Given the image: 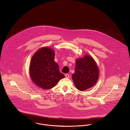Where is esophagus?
<instances>
[{
	"label": "esophagus",
	"instance_id": "34e87169",
	"mask_svg": "<svg viewBox=\"0 0 130 130\" xmlns=\"http://www.w3.org/2000/svg\"><path fill=\"white\" fill-rule=\"evenodd\" d=\"M65 77H66V78H69V77H70V75H69V74H65Z\"/></svg>",
	"mask_w": 130,
	"mask_h": 130
}]
</instances>
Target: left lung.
<instances>
[{
    "instance_id": "left-lung-1",
    "label": "left lung",
    "mask_w": 130,
    "mask_h": 130,
    "mask_svg": "<svg viewBox=\"0 0 130 130\" xmlns=\"http://www.w3.org/2000/svg\"><path fill=\"white\" fill-rule=\"evenodd\" d=\"M75 64L72 78L76 88L82 91L93 86L99 79V72L93 57L87 55L77 59Z\"/></svg>"
}]
</instances>
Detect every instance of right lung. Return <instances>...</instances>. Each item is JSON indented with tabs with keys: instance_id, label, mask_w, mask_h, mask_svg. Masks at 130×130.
Segmentation results:
<instances>
[{
	"instance_id": "obj_1",
	"label": "right lung",
	"mask_w": 130,
	"mask_h": 130,
	"mask_svg": "<svg viewBox=\"0 0 130 130\" xmlns=\"http://www.w3.org/2000/svg\"><path fill=\"white\" fill-rule=\"evenodd\" d=\"M55 52L48 47L38 50L32 56L30 75L33 82L43 89H50L65 77L55 62Z\"/></svg>"
}]
</instances>
